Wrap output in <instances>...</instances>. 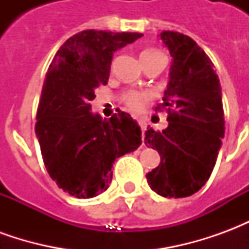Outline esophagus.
Returning <instances> with one entry per match:
<instances>
[{
  "mask_svg": "<svg viewBox=\"0 0 249 249\" xmlns=\"http://www.w3.org/2000/svg\"><path fill=\"white\" fill-rule=\"evenodd\" d=\"M139 125H140L141 130H142V133H144L146 129V123L144 121V120H139Z\"/></svg>",
  "mask_w": 249,
  "mask_h": 249,
  "instance_id": "obj_1",
  "label": "esophagus"
}]
</instances>
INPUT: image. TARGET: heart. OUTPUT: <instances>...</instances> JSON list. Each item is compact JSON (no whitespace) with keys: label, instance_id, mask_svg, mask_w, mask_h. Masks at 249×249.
I'll use <instances>...</instances> for the list:
<instances>
[{"label":"heart","instance_id":"b5f03b06","mask_svg":"<svg viewBox=\"0 0 249 249\" xmlns=\"http://www.w3.org/2000/svg\"><path fill=\"white\" fill-rule=\"evenodd\" d=\"M156 53H161V52L156 51V49H146V51L141 53V57L151 56V54H156ZM149 98H151V93L146 92V90H128V92L123 94V103L130 110L140 112Z\"/></svg>","mask_w":249,"mask_h":249}]
</instances>
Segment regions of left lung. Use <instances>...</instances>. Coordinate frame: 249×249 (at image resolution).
<instances>
[{
  "label": "left lung",
  "instance_id": "obj_1",
  "mask_svg": "<svg viewBox=\"0 0 249 249\" xmlns=\"http://www.w3.org/2000/svg\"><path fill=\"white\" fill-rule=\"evenodd\" d=\"M160 38L173 58L164 103L156 107L167 109L168 126L145 132V145L161 157L146 180L160 196L187 197L208 181L217 160L225 130L221 87L211 58L191 37L165 30Z\"/></svg>",
  "mask_w": 249,
  "mask_h": 249
}]
</instances>
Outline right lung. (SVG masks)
<instances>
[{
	"label": "right lung",
	"instance_id": "add662e5",
	"mask_svg": "<svg viewBox=\"0 0 249 249\" xmlns=\"http://www.w3.org/2000/svg\"><path fill=\"white\" fill-rule=\"evenodd\" d=\"M141 33L84 30L64 42L52 60L37 109L36 136L46 171L64 192L89 198L107 191L114 160L136 151L141 129L130 114L101 119L90 112L100 85H107L116 51Z\"/></svg>",
	"mask_w": 249,
	"mask_h": 249
}]
</instances>
